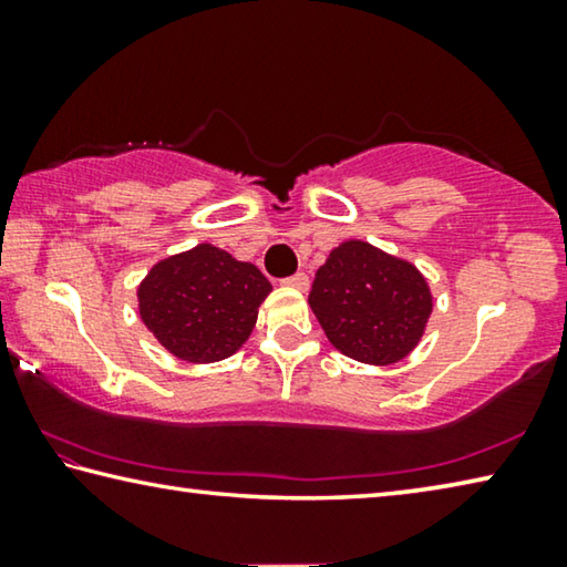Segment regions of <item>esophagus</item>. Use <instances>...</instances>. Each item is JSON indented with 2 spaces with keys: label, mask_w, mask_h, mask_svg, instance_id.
<instances>
[{
  "label": "esophagus",
  "mask_w": 567,
  "mask_h": 567,
  "mask_svg": "<svg viewBox=\"0 0 567 567\" xmlns=\"http://www.w3.org/2000/svg\"><path fill=\"white\" fill-rule=\"evenodd\" d=\"M282 285H287V287H295V290L305 292L307 287H310V277H307L305 272H297V275H292V277H287V280H282Z\"/></svg>",
  "instance_id": "esophagus-1"
}]
</instances>
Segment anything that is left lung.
Listing matches in <instances>:
<instances>
[{
  "mask_svg": "<svg viewBox=\"0 0 567 567\" xmlns=\"http://www.w3.org/2000/svg\"><path fill=\"white\" fill-rule=\"evenodd\" d=\"M310 307L342 354L392 364L420 342L433 295L415 265L362 239H348L315 275Z\"/></svg>",
  "mask_w": 567,
  "mask_h": 567,
  "instance_id": "1",
  "label": "left lung"
}]
</instances>
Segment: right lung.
<instances>
[{
  "mask_svg": "<svg viewBox=\"0 0 567 567\" xmlns=\"http://www.w3.org/2000/svg\"><path fill=\"white\" fill-rule=\"evenodd\" d=\"M270 292L255 265L205 243L152 267L137 290L140 318L175 358L217 362L243 348Z\"/></svg>",
  "mask_w": 567,
  "mask_h": 567,
  "instance_id": "1",
  "label": "right lung"
}]
</instances>
